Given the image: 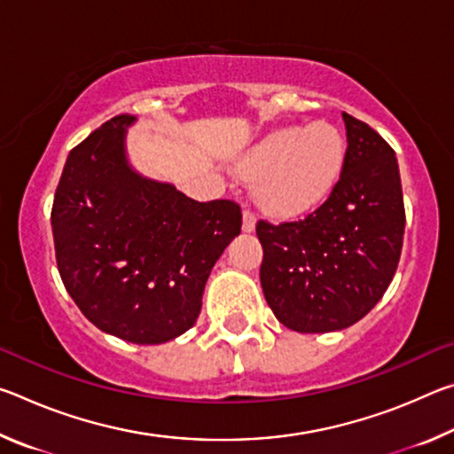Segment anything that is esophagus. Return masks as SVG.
<instances>
[{"label":"esophagus","instance_id":"34e87169","mask_svg":"<svg viewBox=\"0 0 454 454\" xmlns=\"http://www.w3.org/2000/svg\"><path fill=\"white\" fill-rule=\"evenodd\" d=\"M256 228V216L250 210H244L242 214V230L244 232H254Z\"/></svg>","mask_w":454,"mask_h":454}]
</instances>
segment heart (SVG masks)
<instances>
[{
    "instance_id": "b5f03b06",
    "label": "heart",
    "mask_w": 454,
    "mask_h": 454,
    "mask_svg": "<svg viewBox=\"0 0 454 454\" xmlns=\"http://www.w3.org/2000/svg\"><path fill=\"white\" fill-rule=\"evenodd\" d=\"M344 166V140L336 128L310 124L264 136L236 164V174L256 182L254 198L274 218H296L325 202Z\"/></svg>"
}]
</instances>
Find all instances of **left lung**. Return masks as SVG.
Returning <instances> with one entry per match:
<instances>
[{"label": "left lung", "instance_id": "obj_1", "mask_svg": "<svg viewBox=\"0 0 454 454\" xmlns=\"http://www.w3.org/2000/svg\"><path fill=\"white\" fill-rule=\"evenodd\" d=\"M347 153L340 180L304 220L256 224L268 306L296 333H334L374 309L396 272L404 202L395 150L342 112Z\"/></svg>", "mask_w": 454, "mask_h": 454}]
</instances>
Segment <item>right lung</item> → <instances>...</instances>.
<instances>
[{
  "instance_id": "right-lung-1",
  "label": "right lung",
  "mask_w": 454,
  "mask_h": 454,
  "mask_svg": "<svg viewBox=\"0 0 454 454\" xmlns=\"http://www.w3.org/2000/svg\"><path fill=\"white\" fill-rule=\"evenodd\" d=\"M116 116L70 152L51 208L61 282L91 325L134 344L196 325L206 280L240 234V206L196 202L129 164Z\"/></svg>"
}]
</instances>
